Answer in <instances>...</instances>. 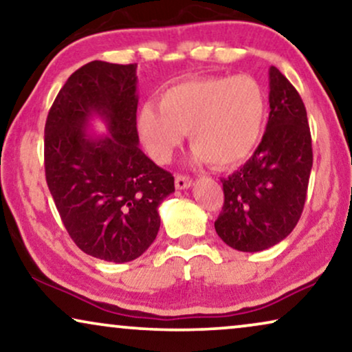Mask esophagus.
<instances>
[{
  "label": "esophagus",
  "mask_w": 352,
  "mask_h": 352,
  "mask_svg": "<svg viewBox=\"0 0 352 352\" xmlns=\"http://www.w3.org/2000/svg\"><path fill=\"white\" fill-rule=\"evenodd\" d=\"M175 182H176V189H179V190L189 189V187L192 186V179H190L189 176H181V175H177Z\"/></svg>",
  "instance_id": "esophagus-1"
}]
</instances>
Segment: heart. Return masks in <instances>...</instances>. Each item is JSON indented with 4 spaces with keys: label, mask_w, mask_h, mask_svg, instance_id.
I'll return each mask as SVG.
<instances>
[{
    "label": "heart",
    "mask_w": 352,
    "mask_h": 352,
    "mask_svg": "<svg viewBox=\"0 0 352 352\" xmlns=\"http://www.w3.org/2000/svg\"><path fill=\"white\" fill-rule=\"evenodd\" d=\"M266 98L252 76H204L171 86L160 107L144 104L138 129L153 160L166 163L189 133L197 163L237 166L254 152L263 136Z\"/></svg>",
    "instance_id": "b5f03b06"
}]
</instances>
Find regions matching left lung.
<instances>
[{
  "label": "left lung",
  "mask_w": 352,
  "mask_h": 352,
  "mask_svg": "<svg viewBox=\"0 0 352 352\" xmlns=\"http://www.w3.org/2000/svg\"><path fill=\"white\" fill-rule=\"evenodd\" d=\"M269 120L252 158L223 177L224 205L214 229L239 252H263L295 229L312 168L306 107L276 67L269 69Z\"/></svg>",
  "instance_id": "obj_1"
}]
</instances>
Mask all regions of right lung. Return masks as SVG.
Instances as JSON below:
<instances>
[{"label": "right lung", "instance_id": "obj_1", "mask_svg": "<svg viewBox=\"0 0 352 352\" xmlns=\"http://www.w3.org/2000/svg\"><path fill=\"white\" fill-rule=\"evenodd\" d=\"M136 64L93 60L72 74L45 126L46 182L76 247L110 263L141 256L160 229L175 177L141 148ZM94 118L107 135H91Z\"/></svg>", "mask_w": 352, "mask_h": 352}]
</instances>
